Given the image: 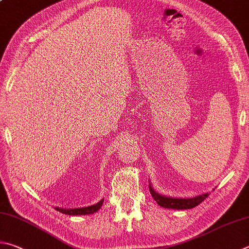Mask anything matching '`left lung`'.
Returning <instances> with one entry per match:
<instances>
[{
	"label": "left lung",
	"instance_id": "8db88e82",
	"mask_svg": "<svg viewBox=\"0 0 249 249\" xmlns=\"http://www.w3.org/2000/svg\"><path fill=\"white\" fill-rule=\"evenodd\" d=\"M149 188H150L149 191H150L151 196L153 197V199L158 202V205L164 208H169V209H192V208L198 206L200 202H202L208 196H209V194L207 193L193 198H172L159 195V194L153 191L150 185H149Z\"/></svg>",
	"mask_w": 249,
	"mask_h": 249
}]
</instances>
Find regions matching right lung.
<instances>
[{"mask_svg": "<svg viewBox=\"0 0 249 249\" xmlns=\"http://www.w3.org/2000/svg\"><path fill=\"white\" fill-rule=\"evenodd\" d=\"M103 201H105V199L100 200L93 206L84 207V208H76V209H63V208H55V209L57 211H60L61 213H65L69 215H85V214H90V213H94V212H97L101 208Z\"/></svg>", "mask_w": 249, "mask_h": 249, "instance_id": "right-lung-1", "label": "right lung"}]
</instances>
